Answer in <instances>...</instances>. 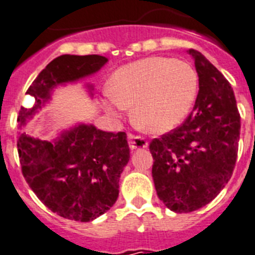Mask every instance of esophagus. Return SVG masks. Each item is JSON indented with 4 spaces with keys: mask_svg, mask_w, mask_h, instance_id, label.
Returning a JSON list of instances; mask_svg holds the SVG:
<instances>
[{
    "mask_svg": "<svg viewBox=\"0 0 255 255\" xmlns=\"http://www.w3.org/2000/svg\"><path fill=\"white\" fill-rule=\"evenodd\" d=\"M128 139H129V147L130 150H136V148H146L148 146L147 139H144L141 136H134L132 133L128 134Z\"/></svg>",
    "mask_w": 255,
    "mask_h": 255,
    "instance_id": "obj_1",
    "label": "esophagus"
}]
</instances>
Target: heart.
I'll list each match as a JSON object with an SVG mask.
<instances>
[{"instance_id":"b5f03b06","label":"heart","mask_w":255,"mask_h":255,"mask_svg":"<svg viewBox=\"0 0 255 255\" xmlns=\"http://www.w3.org/2000/svg\"><path fill=\"white\" fill-rule=\"evenodd\" d=\"M198 93V76L185 62L151 57L114 72L105 102L114 109L133 104V121L150 133H165L184 121Z\"/></svg>"}]
</instances>
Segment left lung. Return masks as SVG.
<instances>
[{
    "label": "left lung",
    "mask_w": 255,
    "mask_h": 255,
    "mask_svg": "<svg viewBox=\"0 0 255 255\" xmlns=\"http://www.w3.org/2000/svg\"><path fill=\"white\" fill-rule=\"evenodd\" d=\"M193 111L179 127L150 142L156 193L169 210L193 212L216 198L238 157L240 114L230 82L196 49Z\"/></svg>",
    "instance_id": "left-lung-1"
}]
</instances>
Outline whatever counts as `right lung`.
<instances>
[{
  "label": "right lung",
  "instance_id": "right-lung-1",
  "mask_svg": "<svg viewBox=\"0 0 255 255\" xmlns=\"http://www.w3.org/2000/svg\"><path fill=\"white\" fill-rule=\"evenodd\" d=\"M108 62L98 54L57 57L39 73L26 93L35 98L31 109L21 108L24 125L50 90L96 72ZM21 173L40 201L63 219L89 222L111 210L119 194V178L129 160L125 132L111 133L81 125L48 142L24 133L17 134Z\"/></svg>",
  "mask_w": 255,
  "mask_h": 255
}]
</instances>
